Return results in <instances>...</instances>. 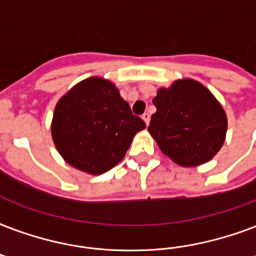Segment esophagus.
I'll use <instances>...</instances> for the list:
<instances>
[{
    "label": "esophagus",
    "instance_id": "1",
    "mask_svg": "<svg viewBox=\"0 0 256 256\" xmlns=\"http://www.w3.org/2000/svg\"><path fill=\"white\" fill-rule=\"evenodd\" d=\"M142 120H145L146 124H149V122H150V114H149V112H145V114L142 115Z\"/></svg>",
    "mask_w": 256,
    "mask_h": 256
}]
</instances>
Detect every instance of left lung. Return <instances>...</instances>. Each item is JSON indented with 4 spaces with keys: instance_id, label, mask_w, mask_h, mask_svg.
<instances>
[{
    "instance_id": "8db88e82",
    "label": "left lung",
    "mask_w": 256,
    "mask_h": 256,
    "mask_svg": "<svg viewBox=\"0 0 256 256\" xmlns=\"http://www.w3.org/2000/svg\"><path fill=\"white\" fill-rule=\"evenodd\" d=\"M148 130L165 156L180 166L208 162L223 146L227 115L210 90L193 79L160 88Z\"/></svg>"
}]
</instances>
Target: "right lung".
<instances>
[{
    "label": "right lung",
    "instance_id": "obj_1",
    "mask_svg": "<svg viewBox=\"0 0 256 256\" xmlns=\"http://www.w3.org/2000/svg\"><path fill=\"white\" fill-rule=\"evenodd\" d=\"M145 128L114 83L92 76L62 96L50 132L56 149L70 165L102 174L122 161L134 136Z\"/></svg>",
    "mask_w": 256,
    "mask_h": 256
}]
</instances>
